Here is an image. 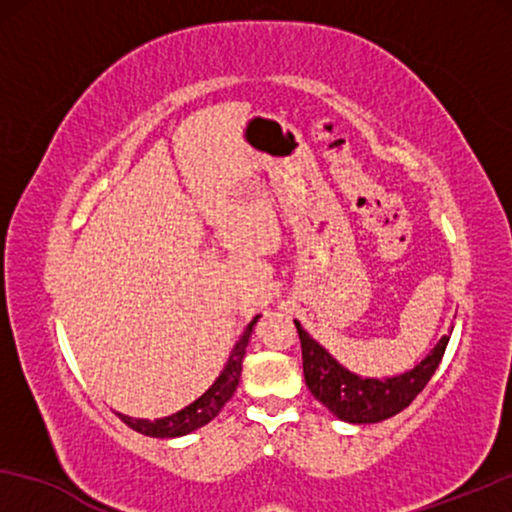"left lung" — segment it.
<instances>
[{"mask_svg":"<svg viewBox=\"0 0 512 512\" xmlns=\"http://www.w3.org/2000/svg\"><path fill=\"white\" fill-rule=\"evenodd\" d=\"M296 328L300 347H303V373L307 389L335 417L352 424H375L408 408L429 384L431 375L436 373L438 363L443 359L447 342H450V335H443L438 345L412 370H405V373L394 377H384V380H373V377L349 373L303 331L298 321Z\"/></svg>","mask_w":512,"mask_h":512,"instance_id":"obj_1","label":"left lung"}]
</instances>
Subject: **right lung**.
Instances as JSON below:
<instances>
[{"label": "right lung", "mask_w": 512, "mask_h": 512, "mask_svg": "<svg viewBox=\"0 0 512 512\" xmlns=\"http://www.w3.org/2000/svg\"><path fill=\"white\" fill-rule=\"evenodd\" d=\"M256 321L258 317L251 321L247 331L242 333V338L235 342L233 352L228 356V363L223 366L212 387H209L200 398H195L193 403H188L186 408L174 412V415L153 419V422H149V419H132L128 415H121V412H118V417H121L130 429H135L137 433H144V436H151V438L186 436V433H191L195 429H200V426H205L207 422H212V419L221 412L223 405L230 401V396L235 394L237 382H240V373H242L244 349H247V342L251 338V331H254Z\"/></svg>", "instance_id": "right-lung-1"}]
</instances>
